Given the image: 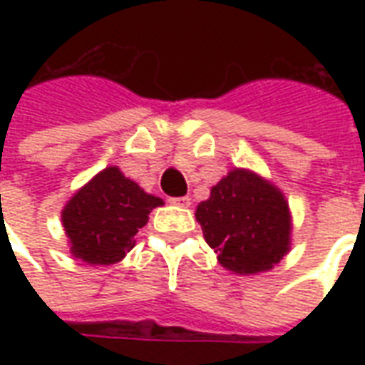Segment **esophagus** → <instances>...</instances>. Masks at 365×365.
I'll list each match as a JSON object with an SVG mask.
<instances>
[{
    "label": "esophagus",
    "instance_id": "34e87169",
    "mask_svg": "<svg viewBox=\"0 0 365 365\" xmlns=\"http://www.w3.org/2000/svg\"><path fill=\"white\" fill-rule=\"evenodd\" d=\"M168 202L174 206H180V208H189V206H191V199H189V197H176V199H168Z\"/></svg>",
    "mask_w": 365,
    "mask_h": 365
}]
</instances>
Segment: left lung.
Returning a JSON list of instances; mask_svg holds the SVG:
<instances>
[{"label": "left lung", "mask_w": 365, "mask_h": 365, "mask_svg": "<svg viewBox=\"0 0 365 365\" xmlns=\"http://www.w3.org/2000/svg\"><path fill=\"white\" fill-rule=\"evenodd\" d=\"M195 217L223 269L235 274L271 271L292 248V212L272 182L233 168L199 202Z\"/></svg>", "instance_id": "8db88e82"}]
</instances>
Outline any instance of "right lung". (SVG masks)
I'll list each match as a JSON object with an SVG mask.
<instances>
[{
    "label": "right lung",
    "mask_w": 365,
    "mask_h": 365,
    "mask_svg": "<svg viewBox=\"0 0 365 365\" xmlns=\"http://www.w3.org/2000/svg\"><path fill=\"white\" fill-rule=\"evenodd\" d=\"M165 200L145 193L119 166H106L62 208L70 254L87 265H113L134 248V235Z\"/></svg>",
    "instance_id": "add662e5"
}]
</instances>
